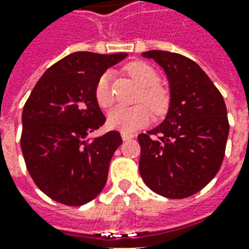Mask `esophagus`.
<instances>
[{
	"label": "esophagus",
	"instance_id": "obj_1",
	"mask_svg": "<svg viewBox=\"0 0 249 249\" xmlns=\"http://www.w3.org/2000/svg\"><path fill=\"white\" fill-rule=\"evenodd\" d=\"M121 139L124 141L130 140V139H133V135H132V133H128V132H121Z\"/></svg>",
	"mask_w": 249,
	"mask_h": 249
}]
</instances>
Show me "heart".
<instances>
[{"mask_svg":"<svg viewBox=\"0 0 249 249\" xmlns=\"http://www.w3.org/2000/svg\"><path fill=\"white\" fill-rule=\"evenodd\" d=\"M128 71L130 73V76L144 88L142 94L146 103L151 105V108L157 113L162 112L167 107L168 98L165 92L156 85L159 82L157 71L145 62H132L128 65ZM110 77H112L110 71H104L103 74L98 77L96 88H94L96 100L98 105L103 108H108L109 105L113 103V94L110 90ZM151 108L145 104H139L133 107L117 105L108 113V125L113 129L133 132L151 121Z\"/></svg>","mask_w":249,"mask_h":249,"instance_id":"1","label":"heart"}]
</instances>
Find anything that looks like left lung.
<instances>
[{
    "label": "left lung",
    "instance_id": "obj_1",
    "mask_svg": "<svg viewBox=\"0 0 249 249\" xmlns=\"http://www.w3.org/2000/svg\"><path fill=\"white\" fill-rule=\"evenodd\" d=\"M169 82V107L161 124L139 135V169L153 192L168 198L197 193L219 172L230 132L221 93L188 57L148 51Z\"/></svg>",
    "mask_w": 249,
    "mask_h": 249
}]
</instances>
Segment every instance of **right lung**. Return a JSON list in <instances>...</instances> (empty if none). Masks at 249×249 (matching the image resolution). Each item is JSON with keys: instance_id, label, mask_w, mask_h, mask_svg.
Wrapping results in <instances>:
<instances>
[{"instance_id": "right-lung-1", "label": "right lung", "mask_w": 249, "mask_h": 249, "mask_svg": "<svg viewBox=\"0 0 249 249\" xmlns=\"http://www.w3.org/2000/svg\"><path fill=\"white\" fill-rule=\"evenodd\" d=\"M126 56L71 53L42 74L25 104V164L36 185L54 201L84 205L107 184L109 162L123 140L116 130L90 137L105 123L94 88L104 71Z\"/></svg>"}]
</instances>
